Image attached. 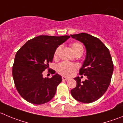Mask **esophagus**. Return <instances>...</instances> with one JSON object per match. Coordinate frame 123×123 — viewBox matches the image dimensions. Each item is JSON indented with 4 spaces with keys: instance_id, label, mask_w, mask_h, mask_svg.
Returning <instances> with one entry per match:
<instances>
[{
    "instance_id": "1",
    "label": "esophagus",
    "mask_w": 123,
    "mask_h": 123,
    "mask_svg": "<svg viewBox=\"0 0 123 123\" xmlns=\"http://www.w3.org/2000/svg\"><path fill=\"white\" fill-rule=\"evenodd\" d=\"M62 80H66V81H67V80H69V78H67V77H62Z\"/></svg>"
}]
</instances>
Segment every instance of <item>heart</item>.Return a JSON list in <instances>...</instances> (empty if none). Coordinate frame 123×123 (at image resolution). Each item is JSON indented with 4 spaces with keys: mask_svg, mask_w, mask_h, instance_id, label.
<instances>
[{
    "mask_svg": "<svg viewBox=\"0 0 123 123\" xmlns=\"http://www.w3.org/2000/svg\"><path fill=\"white\" fill-rule=\"evenodd\" d=\"M70 46L75 54L79 52H83V46L80 42H74L71 43ZM60 51V47H57L54 53V58H56L58 57ZM77 68H78V66L76 64L63 62L57 65V71L60 74L69 77L74 74Z\"/></svg>",
    "mask_w": 123,
    "mask_h": 123,
    "instance_id": "obj_1",
    "label": "heart"
}]
</instances>
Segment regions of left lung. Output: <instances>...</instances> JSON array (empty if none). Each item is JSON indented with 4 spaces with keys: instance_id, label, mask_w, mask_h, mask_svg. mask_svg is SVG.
<instances>
[{
    "instance_id": "left-lung-1",
    "label": "left lung",
    "mask_w": 123,
    "mask_h": 123,
    "mask_svg": "<svg viewBox=\"0 0 123 123\" xmlns=\"http://www.w3.org/2000/svg\"><path fill=\"white\" fill-rule=\"evenodd\" d=\"M71 36L86 47V58L79 74L87 76V80L82 82L79 77L74 78L77 86L71 91V95L80 102L91 103L100 98L111 83L113 71L112 57L99 38L83 32Z\"/></svg>"
}]
</instances>
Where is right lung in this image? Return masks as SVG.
I'll return each instance as SVG.
<instances>
[{
	"label": "right lung",
	"mask_w": 123,
	"mask_h": 123,
	"mask_svg": "<svg viewBox=\"0 0 123 123\" xmlns=\"http://www.w3.org/2000/svg\"><path fill=\"white\" fill-rule=\"evenodd\" d=\"M70 37L39 36L26 42L16 53L12 66V77L15 86L21 97L31 103L42 105L54 97L57 87L62 79L55 74L43 78V72L48 69L52 62L55 50Z\"/></svg>",
	"instance_id": "add662e5"
}]
</instances>
